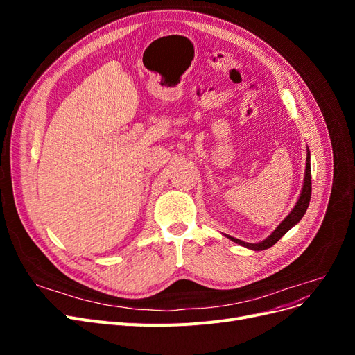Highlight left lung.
I'll return each mask as SVG.
<instances>
[{
  "label": "left lung",
  "mask_w": 355,
  "mask_h": 355,
  "mask_svg": "<svg viewBox=\"0 0 355 355\" xmlns=\"http://www.w3.org/2000/svg\"><path fill=\"white\" fill-rule=\"evenodd\" d=\"M311 161H309V149H308V154H306V167H305V178H304V187H302V191H300V196H299V200L295 204L293 210L290 211L286 219L278 225V227L274 230V232L270 235V237L265 239L263 241H259V243H245V241H241L239 239H234L231 237V235H227V237L237 243L240 245H244L247 247V249H252V250H265V249H270V247H272L278 240H280L283 235L290 230L293 228L295 225L304 218V214L308 209V204H309V200H311Z\"/></svg>",
  "instance_id": "8db88e82"
}]
</instances>
